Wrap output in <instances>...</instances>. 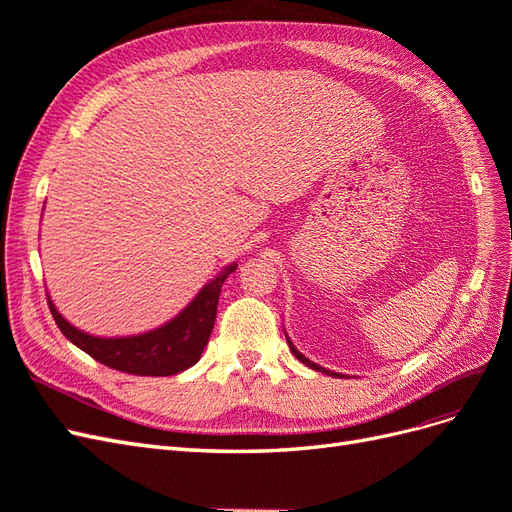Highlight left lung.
Here are the masks:
<instances>
[{
  "label": "left lung",
  "instance_id": "obj_1",
  "mask_svg": "<svg viewBox=\"0 0 512 512\" xmlns=\"http://www.w3.org/2000/svg\"><path fill=\"white\" fill-rule=\"evenodd\" d=\"M286 342H288V348H290V352L297 356V359L303 363V365H307L309 369H316V371H322V374H327V376H331V378H350V376H346V374H337V371H331V369H327V367H322V365H316L314 361H309L305 354H301L297 348H294V344H292V339L286 335Z\"/></svg>",
  "mask_w": 512,
  "mask_h": 512
}]
</instances>
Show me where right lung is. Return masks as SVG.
<instances>
[{"mask_svg":"<svg viewBox=\"0 0 512 512\" xmlns=\"http://www.w3.org/2000/svg\"><path fill=\"white\" fill-rule=\"evenodd\" d=\"M235 269L237 262L226 265L175 318L160 324L158 329L126 337H100L81 331L57 312L51 297L46 299L59 331L91 359L123 374L175 376L198 363L213 331L222 284Z\"/></svg>","mask_w":512,"mask_h":512,"instance_id":"right-lung-1","label":"right lung"}]
</instances>
